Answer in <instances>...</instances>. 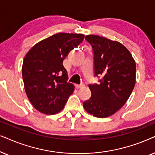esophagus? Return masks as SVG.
Instances as JSON below:
<instances>
[{
    "label": "esophagus",
    "instance_id": "esophagus-1",
    "mask_svg": "<svg viewBox=\"0 0 155 155\" xmlns=\"http://www.w3.org/2000/svg\"><path fill=\"white\" fill-rule=\"evenodd\" d=\"M76 87L77 88H81L84 87V84H76Z\"/></svg>",
    "mask_w": 155,
    "mask_h": 155
}]
</instances>
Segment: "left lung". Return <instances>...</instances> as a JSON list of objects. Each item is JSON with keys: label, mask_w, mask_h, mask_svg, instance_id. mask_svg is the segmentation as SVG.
Wrapping results in <instances>:
<instances>
[{"label": "left lung", "mask_w": 155, "mask_h": 155, "mask_svg": "<svg viewBox=\"0 0 155 155\" xmlns=\"http://www.w3.org/2000/svg\"><path fill=\"white\" fill-rule=\"evenodd\" d=\"M94 51L95 76L98 84H89L91 96L84 102L85 110L97 117L110 116L122 108L135 84L136 64L130 52L117 41L86 35Z\"/></svg>", "instance_id": "1"}]
</instances>
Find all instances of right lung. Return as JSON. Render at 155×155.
I'll list each match as a JSON object with an SVG mask.
<instances>
[{
  "mask_svg": "<svg viewBox=\"0 0 155 155\" xmlns=\"http://www.w3.org/2000/svg\"><path fill=\"white\" fill-rule=\"evenodd\" d=\"M84 38L82 34L57 33L37 43L25 57L22 68L25 90L40 113H59L73 93L74 86L67 82L63 61Z\"/></svg>",
  "mask_w": 155,
  "mask_h": 155,
  "instance_id": "obj_1",
  "label": "right lung"
}]
</instances>
